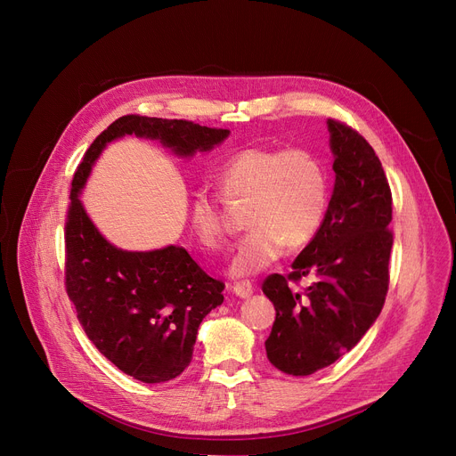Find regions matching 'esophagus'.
Instances as JSON below:
<instances>
[{
	"mask_svg": "<svg viewBox=\"0 0 456 456\" xmlns=\"http://www.w3.org/2000/svg\"><path fill=\"white\" fill-rule=\"evenodd\" d=\"M232 292H234V296L246 299L253 294V284L249 281H238L232 284Z\"/></svg>",
	"mask_w": 456,
	"mask_h": 456,
	"instance_id": "esophagus-1",
	"label": "esophagus"
}]
</instances>
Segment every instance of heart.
I'll return each mask as SVG.
<instances>
[{
    "label": "heart",
    "instance_id": "1",
    "mask_svg": "<svg viewBox=\"0 0 456 456\" xmlns=\"http://www.w3.org/2000/svg\"><path fill=\"white\" fill-rule=\"evenodd\" d=\"M214 181L225 201H248L244 222L251 229L236 246L231 262L234 275L265 270L286 246L305 248L323 225L329 205L327 172L320 157L306 148H244L222 162ZM188 216L201 246H224L225 222L218 201L196 191Z\"/></svg>",
    "mask_w": 456,
    "mask_h": 456
}]
</instances>
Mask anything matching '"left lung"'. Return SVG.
Returning <instances> with one entry per match:
<instances>
[{
	"instance_id": "obj_1",
	"label": "left lung",
	"mask_w": 456,
	"mask_h": 456,
	"mask_svg": "<svg viewBox=\"0 0 456 456\" xmlns=\"http://www.w3.org/2000/svg\"><path fill=\"white\" fill-rule=\"evenodd\" d=\"M334 191L316 238L272 273L262 292L275 306L268 361L305 377L351 351L380 314L388 294L394 244L392 190L370 142L340 119H329ZM301 278L309 286L301 291Z\"/></svg>"
}]
</instances>
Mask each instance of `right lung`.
Instances as JSON below:
<instances>
[{"label": "right lung", "mask_w": 456, "mask_h": 456, "mask_svg": "<svg viewBox=\"0 0 456 456\" xmlns=\"http://www.w3.org/2000/svg\"><path fill=\"white\" fill-rule=\"evenodd\" d=\"M160 140L177 155L208 151L227 129L188 119L127 114L85 151L71 179L64 224V286L86 337L124 373L155 385L179 377L191 361L203 318L224 303L225 284L177 246L136 253L110 246L86 216L79 191L94 160L118 136Z\"/></svg>", "instance_id": "obj_1"}]
</instances>
